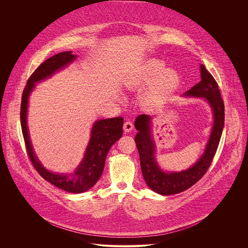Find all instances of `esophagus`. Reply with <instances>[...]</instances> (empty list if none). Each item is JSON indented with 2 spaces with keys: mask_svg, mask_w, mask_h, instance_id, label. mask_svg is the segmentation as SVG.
I'll return each instance as SVG.
<instances>
[{
  "mask_svg": "<svg viewBox=\"0 0 248 248\" xmlns=\"http://www.w3.org/2000/svg\"><path fill=\"white\" fill-rule=\"evenodd\" d=\"M132 128H133V124H132L131 122L128 121V122H125V123L124 124V130L125 132L131 131Z\"/></svg>",
  "mask_w": 248,
  "mask_h": 248,
  "instance_id": "34e87169",
  "label": "esophagus"
}]
</instances>
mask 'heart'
I'll return each mask as SVG.
<instances>
[{
    "instance_id": "heart-1",
    "label": "heart",
    "mask_w": 248,
    "mask_h": 248,
    "mask_svg": "<svg viewBox=\"0 0 248 248\" xmlns=\"http://www.w3.org/2000/svg\"><path fill=\"white\" fill-rule=\"evenodd\" d=\"M159 61H151L145 67V72L137 83L155 80L146 90L143 96V103L148 108H154L166 101L180 84V77L174 70L167 68Z\"/></svg>"
}]
</instances>
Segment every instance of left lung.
Masks as SVG:
<instances>
[{"label": "left lung", "instance_id": "left-lung-1", "mask_svg": "<svg viewBox=\"0 0 248 248\" xmlns=\"http://www.w3.org/2000/svg\"><path fill=\"white\" fill-rule=\"evenodd\" d=\"M201 68V80L186 96L203 97L211 105L214 114V125L212 129L207 147L199 159L190 169L181 172H164L158 167L155 158V145L150 133V120L147 115L136 118L134 125L138 130L135 143L140 157L141 170L147 186L155 192L162 195H171L183 192L195 185L210 168L217 152L222 136L225 122V105L217 81L203 64Z\"/></svg>", "mask_w": 248, "mask_h": 248}]
</instances>
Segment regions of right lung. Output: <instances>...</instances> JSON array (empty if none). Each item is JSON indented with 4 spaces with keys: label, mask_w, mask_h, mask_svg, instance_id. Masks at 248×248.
I'll return each instance as SVG.
<instances>
[{
    "label": "right lung",
    "mask_w": 248,
    "mask_h": 248,
    "mask_svg": "<svg viewBox=\"0 0 248 248\" xmlns=\"http://www.w3.org/2000/svg\"><path fill=\"white\" fill-rule=\"evenodd\" d=\"M76 59L72 52L59 53L42 62L30 76L24 87L20 104V124L24 138L27 155L34 167L44 180L53 186L72 193H81L90 189L102 175L105 160L112 145L123 135L124 119L122 117L100 120L96 122L91 130V138L87 146L84 158L78 169L70 174H60L50 172L37 160L32 149L27 124L26 114L28 96L34 88L35 82H38L51 77L58 69L72 62Z\"/></svg>",
    "instance_id": "obj_1"
}]
</instances>
